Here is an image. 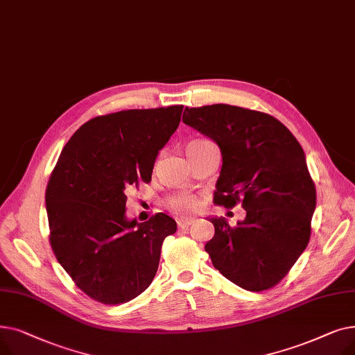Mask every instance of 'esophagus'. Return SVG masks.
I'll use <instances>...</instances> for the list:
<instances>
[{"label": "esophagus", "instance_id": "1", "mask_svg": "<svg viewBox=\"0 0 355 355\" xmlns=\"http://www.w3.org/2000/svg\"><path fill=\"white\" fill-rule=\"evenodd\" d=\"M193 221H194L193 218H181V220L177 221V225H178L180 229H189Z\"/></svg>", "mask_w": 355, "mask_h": 355}]
</instances>
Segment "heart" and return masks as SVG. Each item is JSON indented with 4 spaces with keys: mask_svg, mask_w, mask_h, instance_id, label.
I'll list each match as a JSON object with an SVG mask.
<instances>
[{
    "mask_svg": "<svg viewBox=\"0 0 355 355\" xmlns=\"http://www.w3.org/2000/svg\"><path fill=\"white\" fill-rule=\"evenodd\" d=\"M171 207L180 214H191L198 209V201L193 196L182 194L171 201Z\"/></svg>",
    "mask_w": 355,
    "mask_h": 355,
    "instance_id": "obj_1",
    "label": "heart"
}]
</instances>
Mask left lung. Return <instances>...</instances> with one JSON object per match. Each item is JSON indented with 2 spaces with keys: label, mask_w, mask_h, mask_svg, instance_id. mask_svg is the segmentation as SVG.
<instances>
[{
  "label": "left lung",
  "mask_w": 355,
  "mask_h": 355,
  "mask_svg": "<svg viewBox=\"0 0 355 355\" xmlns=\"http://www.w3.org/2000/svg\"><path fill=\"white\" fill-rule=\"evenodd\" d=\"M182 122L220 148L214 202L233 207L241 200L246 210L236 227L225 217H209L213 266L246 291L275 286L311 236L316 193L302 146L273 116L239 106L185 107Z\"/></svg>",
  "instance_id": "left-lung-1"
}]
</instances>
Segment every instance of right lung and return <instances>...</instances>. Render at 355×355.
<instances>
[{"label":"right lung","instance_id":"obj_1","mask_svg":"<svg viewBox=\"0 0 355 355\" xmlns=\"http://www.w3.org/2000/svg\"><path fill=\"white\" fill-rule=\"evenodd\" d=\"M181 114L182 105H175L93 118L73 134L54 166L46 190L50 243L92 300L125 304L153 282L162 241L177 223L164 213L145 223L128 218L126 193L151 181Z\"/></svg>","mask_w":355,"mask_h":355}]
</instances>
